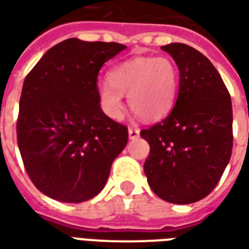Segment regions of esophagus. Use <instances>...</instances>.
<instances>
[{
	"label": "esophagus",
	"mask_w": 249,
	"mask_h": 249,
	"mask_svg": "<svg viewBox=\"0 0 249 249\" xmlns=\"http://www.w3.org/2000/svg\"><path fill=\"white\" fill-rule=\"evenodd\" d=\"M128 133H129V139H137L139 135H140V130L137 129V128H129Z\"/></svg>",
	"instance_id": "1"
}]
</instances>
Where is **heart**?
<instances>
[{
    "label": "heart",
    "mask_w": 249,
    "mask_h": 249,
    "mask_svg": "<svg viewBox=\"0 0 249 249\" xmlns=\"http://www.w3.org/2000/svg\"><path fill=\"white\" fill-rule=\"evenodd\" d=\"M179 71L166 56H142L116 66L107 74V83L98 91V104L113 121L124 116L123 95L128 105L145 121H158L171 112L178 93Z\"/></svg>",
    "instance_id": "heart-1"
}]
</instances>
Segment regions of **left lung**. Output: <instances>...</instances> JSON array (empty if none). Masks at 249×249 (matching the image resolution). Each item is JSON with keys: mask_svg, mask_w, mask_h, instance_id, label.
Listing matches in <instances>:
<instances>
[{"mask_svg": "<svg viewBox=\"0 0 249 249\" xmlns=\"http://www.w3.org/2000/svg\"><path fill=\"white\" fill-rule=\"evenodd\" d=\"M161 50L178 66V98L161 123L140 132L149 144L144 173L158 197L187 205L212 193L229 163L232 102L221 75L201 52L182 43Z\"/></svg>", "mask_w": 249, "mask_h": 249, "instance_id": "left-lung-1", "label": "left lung"}]
</instances>
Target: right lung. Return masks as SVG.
Wrapping results in <instances>:
<instances>
[{"instance_id":"add662e5","label":"right lung","mask_w":249,"mask_h":249,"mask_svg":"<svg viewBox=\"0 0 249 249\" xmlns=\"http://www.w3.org/2000/svg\"><path fill=\"white\" fill-rule=\"evenodd\" d=\"M119 43L67 39L50 48L24 81L17 144L34 185L47 197L79 203L100 194L128 128L107 117L97 78Z\"/></svg>"}]
</instances>
